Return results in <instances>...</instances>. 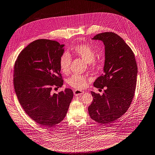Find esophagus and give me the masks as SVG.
<instances>
[{
    "mask_svg": "<svg viewBox=\"0 0 155 155\" xmlns=\"http://www.w3.org/2000/svg\"><path fill=\"white\" fill-rule=\"evenodd\" d=\"M74 93L75 96H80V95L84 93V91H81V90H75Z\"/></svg>",
    "mask_w": 155,
    "mask_h": 155,
    "instance_id": "34e87169",
    "label": "esophagus"
}]
</instances>
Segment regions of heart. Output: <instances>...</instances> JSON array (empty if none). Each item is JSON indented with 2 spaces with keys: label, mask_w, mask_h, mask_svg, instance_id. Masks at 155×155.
Segmentation results:
<instances>
[{
  "label": "heart",
  "mask_w": 155,
  "mask_h": 155,
  "mask_svg": "<svg viewBox=\"0 0 155 155\" xmlns=\"http://www.w3.org/2000/svg\"><path fill=\"white\" fill-rule=\"evenodd\" d=\"M73 54L77 57L82 59L88 67L91 68H94L97 61L95 59L97 52L95 49L89 45H79L74 46L72 49ZM71 55L68 52H64L60 58L59 65L61 72L64 74H68L70 72V67L71 64ZM69 85L76 88L82 89L87 86V80L86 77L80 75H74L68 81Z\"/></svg>",
  "instance_id": "obj_1"
}]
</instances>
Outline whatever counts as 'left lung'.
I'll return each instance as SVG.
<instances>
[{"instance_id": "8db88e82", "label": "left lung", "mask_w": 155, "mask_h": 155, "mask_svg": "<svg viewBox=\"0 0 155 155\" xmlns=\"http://www.w3.org/2000/svg\"><path fill=\"white\" fill-rule=\"evenodd\" d=\"M104 45L103 74L94 82V87L103 89L100 95L91 91L93 100L88 107L90 117L101 124H111L124 115L134 96L137 65L130 48L119 35L112 32L97 34L92 38Z\"/></svg>"}]
</instances>
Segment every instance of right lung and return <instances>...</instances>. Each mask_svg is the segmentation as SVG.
<instances>
[{"instance_id":"1","label":"right lung","mask_w":155,"mask_h":155,"mask_svg":"<svg viewBox=\"0 0 155 155\" xmlns=\"http://www.w3.org/2000/svg\"><path fill=\"white\" fill-rule=\"evenodd\" d=\"M64 46L55 41L36 40L19 54L14 66L18 101L28 116L44 127L63 120L74 96L69 88L52 92L53 86L61 87L64 83L59 62Z\"/></svg>"}]
</instances>
